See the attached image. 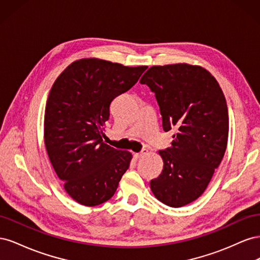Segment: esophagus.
<instances>
[{"instance_id": "34e87169", "label": "esophagus", "mask_w": 260, "mask_h": 260, "mask_svg": "<svg viewBox=\"0 0 260 260\" xmlns=\"http://www.w3.org/2000/svg\"><path fill=\"white\" fill-rule=\"evenodd\" d=\"M147 152H148L147 149H145V148H144V149H142V151H141L140 153H136V154H135V158H136V159L142 158V157H144V156L147 154Z\"/></svg>"}]
</instances>
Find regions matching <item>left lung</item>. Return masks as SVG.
Instances as JSON below:
<instances>
[{"label": "left lung", "instance_id": "8db88e82", "mask_svg": "<svg viewBox=\"0 0 260 260\" xmlns=\"http://www.w3.org/2000/svg\"><path fill=\"white\" fill-rule=\"evenodd\" d=\"M140 82L159 105L162 129H174L171 146L158 151L164 167L149 183L170 207L187 205L206 190L221 162L229 136L224 94L207 69L186 62L152 66Z\"/></svg>", "mask_w": 260, "mask_h": 260}]
</instances>
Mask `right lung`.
<instances>
[{
    "instance_id": "1",
    "label": "right lung",
    "mask_w": 260,
    "mask_h": 260,
    "mask_svg": "<svg viewBox=\"0 0 260 260\" xmlns=\"http://www.w3.org/2000/svg\"><path fill=\"white\" fill-rule=\"evenodd\" d=\"M146 66L129 67L95 57L72 62L55 80L44 113V144L65 191L83 206L115 194L132 159L106 144L112 101L127 92Z\"/></svg>"
}]
</instances>
